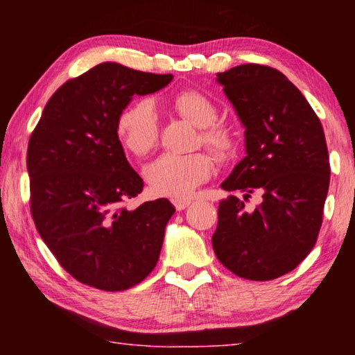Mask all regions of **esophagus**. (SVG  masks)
<instances>
[{
  "instance_id": "1",
  "label": "esophagus",
  "mask_w": 355,
  "mask_h": 355,
  "mask_svg": "<svg viewBox=\"0 0 355 355\" xmlns=\"http://www.w3.org/2000/svg\"><path fill=\"white\" fill-rule=\"evenodd\" d=\"M191 200H186V199H172V205L175 207L177 211H182L186 207H189Z\"/></svg>"
}]
</instances>
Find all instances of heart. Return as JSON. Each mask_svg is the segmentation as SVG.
<instances>
[{
  "instance_id": "heart-1",
  "label": "heart",
  "mask_w": 355,
  "mask_h": 355,
  "mask_svg": "<svg viewBox=\"0 0 355 355\" xmlns=\"http://www.w3.org/2000/svg\"><path fill=\"white\" fill-rule=\"evenodd\" d=\"M171 106L180 117L199 127L194 147H205L219 163L235 158L238 137L228 125L216 122L219 116L214 101L197 89H184L171 98ZM116 131L122 146L135 156H146L159 139V122L150 100L141 98L120 110ZM213 172V159L205 152L186 155L164 153L144 167L150 188L158 196L182 199L207 182Z\"/></svg>"
}]
</instances>
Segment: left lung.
Returning <instances> with one entry per match:
<instances>
[{"instance_id":"1","label":"left lung","mask_w":355,"mask_h":355,"mask_svg":"<svg viewBox=\"0 0 355 355\" xmlns=\"http://www.w3.org/2000/svg\"><path fill=\"white\" fill-rule=\"evenodd\" d=\"M218 81L245 127L248 156L222 183L244 200L219 202L214 254L238 277L277 279L310 254L320 235L330 182L326 136L282 71L243 64L218 73ZM255 191L262 202L245 209Z\"/></svg>"}]
</instances>
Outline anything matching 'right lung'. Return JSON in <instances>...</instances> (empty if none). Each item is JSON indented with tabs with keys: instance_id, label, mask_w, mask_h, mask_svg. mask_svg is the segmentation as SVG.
I'll return each instance as SVG.
<instances>
[{
	"instance_id": "right-lung-1",
	"label": "right lung",
	"mask_w": 355,
	"mask_h": 355,
	"mask_svg": "<svg viewBox=\"0 0 355 355\" xmlns=\"http://www.w3.org/2000/svg\"><path fill=\"white\" fill-rule=\"evenodd\" d=\"M172 75L103 62L51 95L28 142L29 207L40 238L81 284L123 291L156 266L175 208L167 199L131 209L144 180L128 164L116 119L133 95Z\"/></svg>"
}]
</instances>
